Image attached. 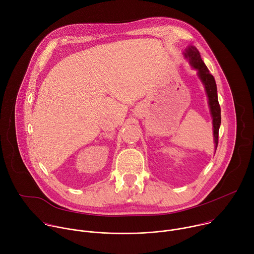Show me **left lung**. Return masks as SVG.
Segmentation results:
<instances>
[{"instance_id":"obj_1","label":"left lung","mask_w":254,"mask_h":254,"mask_svg":"<svg viewBox=\"0 0 254 254\" xmlns=\"http://www.w3.org/2000/svg\"><path fill=\"white\" fill-rule=\"evenodd\" d=\"M185 57L189 59L190 64L193 68L198 71V76L203 82L206 93L209 99V106L211 111V116L213 119V132H214V142L215 149L218 146V135L219 127L221 124V110L218 102V96H217V86L213 75L210 73L207 66L203 62L200 52L194 46H190L186 49Z\"/></svg>"}]
</instances>
